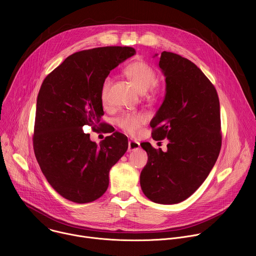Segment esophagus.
<instances>
[{
    "mask_svg": "<svg viewBox=\"0 0 256 256\" xmlns=\"http://www.w3.org/2000/svg\"><path fill=\"white\" fill-rule=\"evenodd\" d=\"M140 142H136V140H128V151L130 152H132V151H136V150H138V149H140Z\"/></svg>",
    "mask_w": 256,
    "mask_h": 256,
    "instance_id": "34e87169",
    "label": "esophagus"
}]
</instances>
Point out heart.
I'll return each instance as SVG.
<instances>
[{"label": "heart", "instance_id": "b5f03b06", "mask_svg": "<svg viewBox=\"0 0 256 256\" xmlns=\"http://www.w3.org/2000/svg\"><path fill=\"white\" fill-rule=\"evenodd\" d=\"M124 74L148 99H156L162 93V88L156 83L158 80L157 72L148 62L144 60L132 62L124 68ZM110 85L112 79L109 77H106L101 84L100 99L103 105L108 104V94ZM146 122H147V116L144 114H124L118 120V126L130 134H136Z\"/></svg>", "mask_w": 256, "mask_h": 256}]
</instances>
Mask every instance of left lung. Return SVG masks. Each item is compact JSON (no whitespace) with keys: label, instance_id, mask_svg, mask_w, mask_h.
Instances as JSON below:
<instances>
[{"label":"left lung","instance_id":"left-lung-1","mask_svg":"<svg viewBox=\"0 0 256 256\" xmlns=\"http://www.w3.org/2000/svg\"><path fill=\"white\" fill-rule=\"evenodd\" d=\"M159 66L166 77V94L150 126L154 140L168 138L169 144L166 152L140 144L148 162L140 184L152 202L173 204L202 186L220 154V102L214 86L190 60L163 52Z\"/></svg>","mask_w":256,"mask_h":256}]
</instances>
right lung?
I'll use <instances>...</instances> for the list:
<instances>
[{"label": "right lung", "instance_id": "right-lung-1", "mask_svg": "<svg viewBox=\"0 0 256 256\" xmlns=\"http://www.w3.org/2000/svg\"><path fill=\"white\" fill-rule=\"evenodd\" d=\"M136 54L130 46H104L68 56L44 80L36 102L33 149L52 188L77 204L96 200L109 184V170L126 152V136L116 132L98 146L83 130L104 114L103 80ZM101 126V124H99Z\"/></svg>", "mask_w": 256, "mask_h": 256}]
</instances>
